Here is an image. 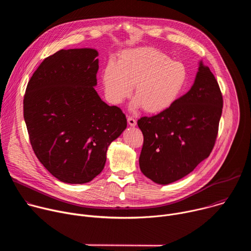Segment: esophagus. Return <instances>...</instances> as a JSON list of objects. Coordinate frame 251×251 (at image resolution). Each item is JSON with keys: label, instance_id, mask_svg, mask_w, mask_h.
<instances>
[{"label": "esophagus", "instance_id": "obj_1", "mask_svg": "<svg viewBox=\"0 0 251 251\" xmlns=\"http://www.w3.org/2000/svg\"><path fill=\"white\" fill-rule=\"evenodd\" d=\"M127 121H128V124H129L130 126H132V127L136 126V124H137V121H136V119H134L133 117H130V116L127 118Z\"/></svg>", "mask_w": 251, "mask_h": 251}]
</instances>
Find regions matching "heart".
Listing matches in <instances>:
<instances>
[{
  "label": "heart",
  "mask_w": 251,
  "mask_h": 251,
  "mask_svg": "<svg viewBox=\"0 0 251 251\" xmlns=\"http://www.w3.org/2000/svg\"><path fill=\"white\" fill-rule=\"evenodd\" d=\"M185 63L172 58L158 49L142 47L123 50L116 63L109 61L101 74L106 98L119 105L132 95L133 108L151 114L166 111L180 98L188 84Z\"/></svg>",
  "instance_id": "heart-1"
}]
</instances>
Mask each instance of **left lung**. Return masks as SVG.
I'll use <instances>...</instances> for the list:
<instances>
[{"mask_svg":"<svg viewBox=\"0 0 251 251\" xmlns=\"http://www.w3.org/2000/svg\"><path fill=\"white\" fill-rule=\"evenodd\" d=\"M223 94L209 68L200 62L192 88L164 112L142 117L141 172L168 185L184 177L211 153L219 133Z\"/></svg>","mask_w":251,"mask_h":251,"instance_id":"obj_1","label":"left lung"}]
</instances>
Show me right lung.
I'll use <instances>...</instances> for the list:
<instances>
[{"instance_id": "right-lung-1", "label": "right lung", "mask_w": 251, "mask_h": 251, "mask_svg": "<svg viewBox=\"0 0 251 251\" xmlns=\"http://www.w3.org/2000/svg\"><path fill=\"white\" fill-rule=\"evenodd\" d=\"M97 50H60L30 77L24 118L31 148L57 180L85 184L101 173L111 142L127 127L117 106L101 100Z\"/></svg>"}]
</instances>
